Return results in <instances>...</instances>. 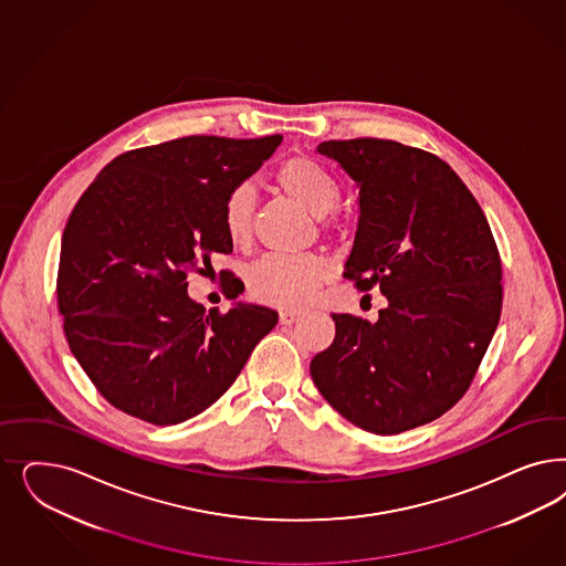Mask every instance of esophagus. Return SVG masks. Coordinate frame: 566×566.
<instances>
[{
    "instance_id": "esophagus-1",
    "label": "esophagus",
    "mask_w": 566,
    "mask_h": 566,
    "mask_svg": "<svg viewBox=\"0 0 566 566\" xmlns=\"http://www.w3.org/2000/svg\"><path fill=\"white\" fill-rule=\"evenodd\" d=\"M300 318H302V312L283 311L279 314V323H281V325H293V323H297Z\"/></svg>"
}]
</instances>
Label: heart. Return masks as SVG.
<instances>
[{
    "mask_svg": "<svg viewBox=\"0 0 566 566\" xmlns=\"http://www.w3.org/2000/svg\"><path fill=\"white\" fill-rule=\"evenodd\" d=\"M279 189L314 217L328 214L342 196V187L327 168L312 158H292L276 172ZM255 189L238 185L224 200L222 224L233 243L252 238ZM328 264L318 255H266L248 271V285L255 300L295 308L306 304L318 285L327 281Z\"/></svg>",
    "mask_w": 566,
    "mask_h": 566,
    "instance_id": "obj_1",
    "label": "heart"
}]
</instances>
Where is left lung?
I'll use <instances>...</instances> for the list:
<instances>
[{
	"mask_svg": "<svg viewBox=\"0 0 566 566\" xmlns=\"http://www.w3.org/2000/svg\"><path fill=\"white\" fill-rule=\"evenodd\" d=\"M316 151L358 187L344 276L389 304L377 323L331 314L335 339L312 358V381L356 427L396 436L467 394L500 321L502 262L481 206L438 156L375 137Z\"/></svg>",
	"mask_w": 566,
	"mask_h": 566,
	"instance_id": "left-lung-1",
	"label": "left lung"
}]
</instances>
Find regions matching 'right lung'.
I'll return each mask as SVG.
<instances>
[{
    "label": "right lung",
    "mask_w": 566,
    "mask_h": 566,
    "mask_svg": "<svg viewBox=\"0 0 566 566\" xmlns=\"http://www.w3.org/2000/svg\"><path fill=\"white\" fill-rule=\"evenodd\" d=\"M281 135H191L114 158L76 201L57 266V311L74 358L106 400L135 419L177 424L238 379L279 314L245 302L210 311L187 276L231 254L227 196L252 177ZM222 292L243 283L227 271Z\"/></svg>",
    "instance_id": "obj_1"
}]
</instances>
